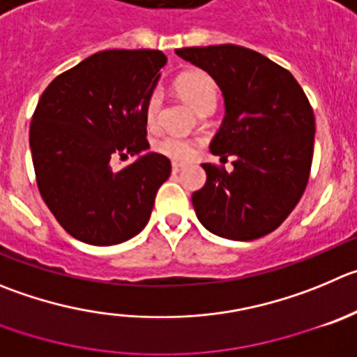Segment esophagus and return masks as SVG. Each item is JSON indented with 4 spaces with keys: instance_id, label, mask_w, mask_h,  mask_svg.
<instances>
[{
    "instance_id": "esophagus-1",
    "label": "esophagus",
    "mask_w": 357,
    "mask_h": 357,
    "mask_svg": "<svg viewBox=\"0 0 357 357\" xmlns=\"http://www.w3.org/2000/svg\"><path fill=\"white\" fill-rule=\"evenodd\" d=\"M181 169H183V163L172 162V172H174V174H178V172L181 171Z\"/></svg>"
}]
</instances>
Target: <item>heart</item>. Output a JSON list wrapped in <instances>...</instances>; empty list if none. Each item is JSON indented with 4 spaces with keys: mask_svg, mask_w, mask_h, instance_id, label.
<instances>
[{
    "mask_svg": "<svg viewBox=\"0 0 357 357\" xmlns=\"http://www.w3.org/2000/svg\"><path fill=\"white\" fill-rule=\"evenodd\" d=\"M176 91L181 95V98L188 103L195 112L213 111L218 98V88L213 81L211 75L204 72H186L176 81ZM160 98L158 93H151L146 102V119L148 125L153 126L156 123L160 112ZM155 149L163 156H169L178 162H185L194 153V146L190 144L186 139L178 137V135H165L155 142Z\"/></svg>",
    "mask_w": 357,
    "mask_h": 357,
    "instance_id": "obj_1",
    "label": "heart"
}]
</instances>
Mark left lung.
Returning <instances> with one entry per match:
<instances>
[{"label": "left lung", "mask_w": 357, "mask_h": 357, "mask_svg": "<svg viewBox=\"0 0 357 357\" xmlns=\"http://www.w3.org/2000/svg\"><path fill=\"white\" fill-rule=\"evenodd\" d=\"M208 72L225 102L209 149L232 171L202 163L206 185L194 192L199 222L213 234L252 241L275 231L301 199L314 156L315 118L289 70L232 43L176 49Z\"/></svg>", "instance_id": "8db88e82"}]
</instances>
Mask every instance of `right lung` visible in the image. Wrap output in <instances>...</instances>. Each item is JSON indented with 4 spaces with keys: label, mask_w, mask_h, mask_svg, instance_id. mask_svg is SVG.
<instances>
[{
    "label": "right lung",
    "mask_w": 357,
    "mask_h": 357,
    "mask_svg": "<svg viewBox=\"0 0 357 357\" xmlns=\"http://www.w3.org/2000/svg\"><path fill=\"white\" fill-rule=\"evenodd\" d=\"M167 63L160 51L112 49L89 56L45 88L29 126V148L43 202L63 229L88 245H118L151 216L171 162L146 153L114 171L112 156L139 155L146 102Z\"/></svg>",
    "instance_id": "obj_1"
}]
</instances>
